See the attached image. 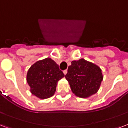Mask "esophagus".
Here are the masks:
<instances>
[{"instance_id":"34e87169","label":"esophagus","mask_w":128,"mask_h":128,"mask_svg":"<svg viewBox=\"0 0 128 128\" xmlns=\"http://www.w3.org/2000/svg\"><path fill=\"white\" fill-rule=\"evenodd\" d=\"M67 73V70H64V71H63V73H64L65 75H66Z\"/></svg>"}]
</instances>
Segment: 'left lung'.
<instances>
[{"label":"left lung","instance_id":"1","mask_svg":"<svg viewBox=\"0 0 128 128\" xmlns=\"http://www.w3.org/2000/svg\"><path fill=\"white\" fill-rule=\"evenodd\" d=\"M65 78L75 96L88 98L98 92L104 76L99 66L81 59L71 61Z\"/></svg>","mask_w":128,"mask_h":128}]
</instances>
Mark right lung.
<instances>
[{
  "instance_id": "right-lung-1",
  "label": "right lung",
  "mask_w": 128,
  "mask_h": 128,
  "mask_svg": "<svg viewBox=\"0 0 128 128\" xmlns=\"http://www.w3.org/2000/svg\"><path fill=\"white\" fill-rule=\"evenodd\" d=\"M64 76L59 65L48 57L30 66L26 74V82L31 94L44 100L54 95L57 82Z\"/></svg>"
}]
</instances>
